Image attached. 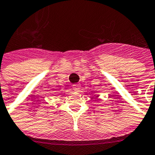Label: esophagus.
I'll return each instance as SVG.
<instances>
[{
  "label": "esophagus",
  "instance_id": "34e87169",
  "mask_svg": "<svg viewBox=\"0 0 155 155\" xmlns=\"http://www.w3.org/2000/svg\"><path fill=\"white\" fill-rule=\"evenodd\" d=\"M72 88L75 91H78L80 88V84H73Z\"/></svg>",
  "mask_w": 155,
  "mask_h": 155
}]
</instances>
